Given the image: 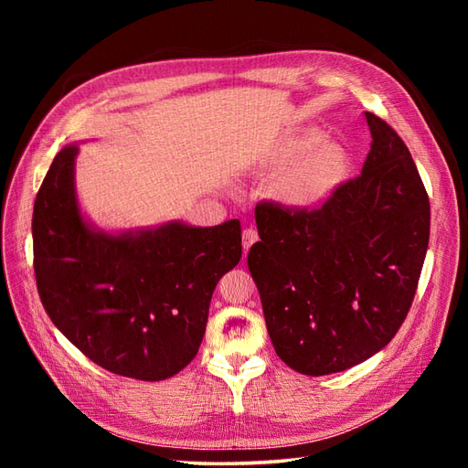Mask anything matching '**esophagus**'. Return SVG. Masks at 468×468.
I'll list each match as a JSON object with an SVG mask.
<instances>
[{"label": "esophagus", "instance_id": "esophagus-1", "mask_svg": "<svg viewBox=\"0 0 468 468\" xmlns=\"http://www.w3.org/2000/svg\"><path fill=\"white\" fill-rule=\"evenodd\" d=\"M260 239L258 236V230L256 229H246L244 234H242V246H244V251L248 253V250L251 248V244H256Z\"/></svg>", "mask_w": 468, "mask_h": 468}]
</instances>
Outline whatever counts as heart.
<instances>
[{
    "instance_id": "b5f03b06",
    "label": "heart",
    "mask_w": 468,
    "mask_h": 468,
    "mask_svg": "<svg viewBox=\"0 0 468 468\" xmlns=\"http://www.w3.org/2000/svg\"><path fill=\"white\" fill-rule=\"evenodd\" d=\"M263 167L277 176L273 191L279 199L294 208L322 205L344 177V154L337 144L322 140L314 129L282 136L265 154Z\"/></svg>"
}]
</instances>
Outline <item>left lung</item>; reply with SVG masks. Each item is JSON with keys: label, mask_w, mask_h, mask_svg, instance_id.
Here are the masks:
<instances>
[{"label": "left lung", "mask_w": 468, "mask_h": 468, "mask_svg": "<svg viewBox=\"0 0 468 468\" xmlns=\"http://www.w3.org/2000/svg\"><path fill=\"white\" fill-rule=\"evenodd\" d=\"M373 136L363 172L316 208L256 207L261 242L248 253L269 337L301 375L373 357L412 306L430 242V199L412 154L365 111Z\"/></svg>", "instance_id": "left-lung-1"}]
</instances>
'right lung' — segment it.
I'll return each instance as SVG.
<instances>
[{
  "mask_svg": "<svg viewBox=\"0 0 468 468\" xmlns=\"http://www.w3.org/2000/svg\"><path fill=\"white\" fill-rule=\"evenodd\" d=\"M78 146L62 148L37 193L35 277L47 314L83 356L138 380L177 375L199 351L212 292L242 258L239 220L169 222L107 234L83 220Z\"/></svg>",
  "mask_w": 468,
  "mask_h": 468,
  "instance_id": "1",
  "label": "right lung"
}]
</instances>
